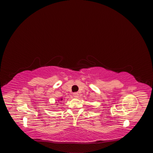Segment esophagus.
I'll return each instance as SVG.
<instances>
[{
    "label": "esophagus",
    "mask_w": 153,
    "mask_h": 153,
    "mask_svg": "<svg viewBox=\"0 0 153 153\" xmlns=\"http://www.w3.org/2000/svg\"><path fill=\"white\" fill-rule=\"evenodd\" d=\"M73 96L75 97V98H78V94L76 93V92H75V93L73 94Z\"/></svg>",
    "instance_id": "obj_1"
}]
</instances>
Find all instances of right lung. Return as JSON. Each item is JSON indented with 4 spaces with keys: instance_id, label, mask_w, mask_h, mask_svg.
I'll return each mask as SVG.
<instances>
[{
    "instance_id": "add662e5",
    "label": "right lung",
    "mask_w": 153,
    "mask_h": 153,
    "mask_svg": "<svg viewBox=\"0 0 153 153\" xmlns=\"http://www.w3.org/2000/svg\"><path fill=\"white\" fill-rule=\"evenodd\" d=\"M62 99H61V101H62Z\"/></svg>"
}]
</instances>
